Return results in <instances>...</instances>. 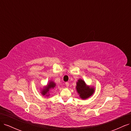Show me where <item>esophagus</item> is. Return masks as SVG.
Segmentation results:
<instances>
[{
	"mask_svg": "<svg viewBox=\"0 0 131 131\" xmlns=\"http://www.w3.org/2000/svg\"><path fill=\"white\" fill-rule=\"evenodd\" d=\"M66 86H67V87H68V86H69V82H66Z\"/></svg>",
	"mask_w": 131,
	"mask_h": 131,
	"instance_id": "esophagus-1",
	"label": "esophagus"
}]
</instances>
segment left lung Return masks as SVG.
Listing matches in <instances>:
<instances>
[{
  "instance_id": "obj_1",
  "label": "left lung",
  "mask_w": 131,
  "mask_h": 131,
  "mask_svg": "<svg viewBox=\"0 0 131 131\" xmlns=\"http://www.w3.org/2000/svg\"><path fill=\"white\" fill-rule=\"evenodd\" d=\"M76 89L79 96L82 100H86L92 96L94 92V88L88 86L84 80L79 79L77 82Z\"/></svg>"
}]
</instances>
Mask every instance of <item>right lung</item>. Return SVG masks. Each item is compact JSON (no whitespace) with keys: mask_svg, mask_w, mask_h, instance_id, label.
<instances>
[{"mask_svg":"<svg viewBox=\"0 0 131 131\" xmlns=\"http://www.w3.org/2000/svg\"><path fill=\"white\" fill-rule=\"evenodd\" d=\"M56 86V84L54 82H53V81H50V82L49 83V84L47 85V86H46L45 88H44L42 90V91H41V93L43 95V96H49V92L50 89H52L54 88H55Z\"/></svg>","mask_w":131,"mask_h":131,"instance_id":"add662e5","label":"right lung"}]
</instances>
